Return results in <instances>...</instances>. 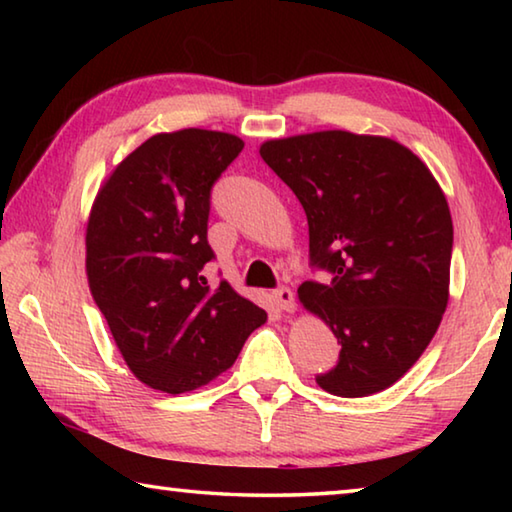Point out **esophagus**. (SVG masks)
<instances>
[{"instance_id":"obj_1","label":"esophagus","mask_w":512,"mask_h":512,"mask_svg":"<svg viewBox=\"0 0 512 512\" xmlns=\"http://www.w3.org/2000/svg\"><path fill=\"white\" fill-rule=\"evenodd\" d=\"M273 300L275 305L282 311H293L296 309V298H293V291L289 287H277L273 291Z\"/></svg>"}]
</instances>
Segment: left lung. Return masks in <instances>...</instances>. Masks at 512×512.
<instances>
[{
    "label": "left lung",
    "mask_w": 512,
    "mask_h": 512,
    "mask_svg": "<svg viewBox=\"0 0 512 512\" xmlns=\"http://www.w3.org/2000/svg\"><path fill=\"white\" fill-rule=\"evenodd\" d=\"M259 155L307 214L309 266L332 275L298 289L341 345L318 386L339 397L384 391L445 314L454 246L445 194L427 164L388 137L323 131L271 140Z\"/></svg>",
    "instance_id": "1"
}]
</instances>
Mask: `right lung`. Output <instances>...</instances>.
Segmentation results:
<instances>
[{
	"label": "right lung",
	"mask_w": 512,
	"mask_h": 512,
	"mask_svg": "<svg viewBox=\"0 0 512 512\" xmlns=\"http://www.w3.org/2000/svg\"><path fill=\"white\" fill-rule=\"evenodd\" d=\"M244 149L235 135L185 128L126 155L94 201L88 235L92 298L121 357L146 386L185 393L228 370L266 311L203 266L212 187Z\"/></svg>",
	"instance_id": "right-lung-1"
}]
</instances>
